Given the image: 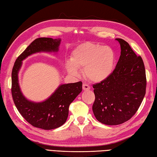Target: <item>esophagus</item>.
Wrapping results in <instances>:
<instances>
[{
  "label": "esophagus",
  "instance_id": "obj_1",
  "mask_svg": "<svg viewBox=\"0 0 157 157\" xmlns=\"http://www.w3.org/2000/svg\"><path fill=\"white\" fill-rule=\"evenodd\" d=\"M83 90H90V86L87 83H83Z\"/></svg>",
  "mask_w": 157,
  "mask_h": 157
}]
</instances>
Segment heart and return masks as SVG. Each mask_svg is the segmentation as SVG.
Instances as JSON below:
<instances>
[{
	"mask_svg": "<svg viewBox=\"0 0 157 157\" xmlns=\"http://www.w3.org/2000/svg\"><path fill=\"white\" fill-rule=\"evenodd\" d=\"M115 63L114 52L111 48L87 42L81 44L71 52L70 61L65 63L71 75L78 76V70H83L85 76L95 83L106 80L111 75Z\"/></svg>",
	"mask_w": 157,
	"mask_h": 157,
	"instance_id": "1",
	"label": "heart"
}]
</instances>
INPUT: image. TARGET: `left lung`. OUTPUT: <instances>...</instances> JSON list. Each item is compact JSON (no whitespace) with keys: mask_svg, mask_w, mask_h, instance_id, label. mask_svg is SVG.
I'll use <instances>...</instances> for the list:
<instances>
[{"mask_svg":"<svg viewBox=\"0 0 157 157\" xmlns=\"http://www.w3.org/2000/svg\"><path fill=\"white\" fill-rule=\"evenodd\" d=\"M121 56L106 80L93 85L95 101L92 110L98 121L116 125L132 117L143 101L146 89V76L142 58L121 38Z\"/></svg>","mask_w":157,"mask_h":157,"instance_id":"left-lung-1","label":"left lung"}]
</instances>
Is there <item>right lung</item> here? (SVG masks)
Here are the masks:
<instances>
[{
  "instance_id": "right-lung-1",
  "label": "right lung",
  "mask_w": 157,
  "mask_h": 157,
  "mask_svg": "<svg viewBox=\"0 0 157 157\" xmlns=\"http://www.w3.org/2000/svg\"><path fill=\"white\" fill-rule=\"evenodd\" d=\"M61 39L38 38L27 47L16 60L12 72V95L16 108L32 125L43 130H52L63 125L67 119L69 106L82 91V82L63 84L48 99L36 103L27 100L21 91L18 71L22 61L38 52H57Z\"/></svg>"
}]
</instances>
